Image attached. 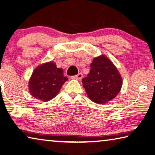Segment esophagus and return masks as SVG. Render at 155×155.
Masks as SVG:
<instances>
[{
    "label": "esophagus",
    "instance_id": "1",
    "mask_svg": "<svg viewBox=\"0 0 155 155\" xmlns=\"http://www.w3.org/2000/svg\"><path fill=\"white\" fill-rule=\"evenodd\" d=\"M83 77V75L82 73H78V74L77 75H74V76H72L71 77V79H73V80H80L81 79H82Z\"/></svg>",
    "mask_w": 155,
    "mask_h": 155
}]
</instances>
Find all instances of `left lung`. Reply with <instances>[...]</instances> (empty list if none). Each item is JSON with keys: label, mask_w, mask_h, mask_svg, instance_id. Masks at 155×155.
<instances>
[{"label": "left lung", "mask_w": 155, "mask_h": 155, "mask_svg": "<svg viewBox=\"0 0 155 155\" xmlns=\"http://www.w3.org/2000/svg\"><path fill=\"white\" fill-rule=\"evenodd\" d=\"M82 83L90 100L101 104L118 95L122 87V78L111 60L101 55L94 58L90 73L83 78Z\"/></svg>", "instance_id": "1"}]
</instances>
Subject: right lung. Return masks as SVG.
Masks as SVG:
<instances>
[{
    "mask_svg": "<svg viewBox=\"0 0 155 155\" xmlns=\"http://www.w3.org/2000/svg\"><path fill=\"white\" fill-rule=\"evenodd\" d=\"M67 80L63 70L57 68L55 62L44 63L33 71L29 82V92L37 100L49 101L57 95Z\"/></svg>",
    "mask_w": 155,
    "mask_h": 155,
    "instance_id": "obj_1",
    "label": "right lung"
}]
</instances>
